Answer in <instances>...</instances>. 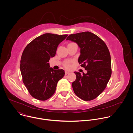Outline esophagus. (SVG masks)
<instances>
[{"instance_id": "1", "label": "esophagus", "mask_w": 133, "mask_h": 133, "mask_svg": "<svg viewBox=\"0 0 133 133\" xmlns=\"http://www.w3.org/2000/svg\"><path fill=\"white\" fill-rule=\"evenodd\" d=\"M69 72H68V71H65V75H67V74H69Z\"/></svg>"}]
</instances>
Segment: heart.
<instances>
[{
	"mask_svg": "<svg viewBox=\"0 0 133 133\" xmlns=\"http://www.w3.org/2000/svg\"><path fill=\"white\" fill-rule=\"evenodd\" d=\"M71 43H69V44H71ZM71 61H66V62L64 63L63 66L66 69H69L71 68Z\"/></svg>",
	"mask_w": 133,
	"mask_h": 133,
	"instance_id": "obj_1",
	"label": "heart"
}]
</instances>
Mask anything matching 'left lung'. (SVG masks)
<instances>
[{
	"label": "left lung",
	"instance_id": "obj_1",
	"mask_svg": "<svg viewBox=\"0 0 133 133\" xmlns=\"http://www.w3.org/2000/svg\"><path fill=\"white\" fill-rule=\"evenodd\" d=\"M66 40L78 44L81 48L78 63L87 71L83 75L74 72L76 78L72 83L74 92L84 101L92 100L105 89L111 76L109 50L100 37L90 32L71 34Z\"/></svg>",
	"mask_w": 133,
	"mask_h": 133
}]
</instances>
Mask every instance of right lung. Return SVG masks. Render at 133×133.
<instances>
[{
    "label": "right lung",
    "mask_w": 133,
    "mask_h": 133,
    "mask_svg": "<svg viewBox=\"0 0 133 133\" xmlns=\"http://www.w3.org/2000/svg\"><path fill=\"white\" fill-rule=\"evenodd\" d=\"M68 36L46 33L30 43L25 48L20 61L24 84L34 98L45 101L55 93L58 82L64 75L63 70H55L48 63L55 57L59 44Z\"/></svg>",
    "instance_id": "1"
}]
</instances>
